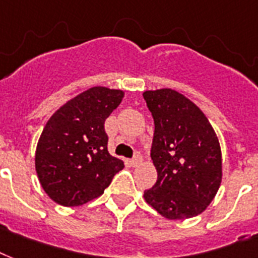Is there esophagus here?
I'll list each match as a JSON object with an SVG mask.
<instances>
[{
	"instance_id": "34e87169",
	"label": "esophagus",
	"mask_w": 258,
	"mask_h": 258,
	"mask_svg": "<svg viewBox=\"0 0 258 258\" xmlns=\"http://www.w3.org/2000/svg\"><path fill=\"white\" fill-rule=\"evenodd\" d=\"M141 161H143V157H141V155H136V156L131 160V164L133 165V167H137V165L141 164Z\"/></svg>"
}]
</instances>
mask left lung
I'll list each match as a JSON object with an SVG mask.
<instances>
[{"label":"left lung","mask_w":258,"mask_h":258,"mask_svg":"<svg viewBox=\"0 0 258 258\" xmlns=\"http://www.w3.org/2000/svg\"><path fill=\"white\" fill-rule=\"evenodd\" d=\"M155 121L151 157L157 181L144 199L167 219H187L207 209L222 181L218 137L205 113L172 89L148 90Z\"/></svg>","instance_id":"left-lung-1"}]
</instances>
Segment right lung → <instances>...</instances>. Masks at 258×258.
I'll return each mask as SVG.
<instances>
[{
  "label": "right lung",
  "mask_w": 258,
  "mask_h": 258,
  "mask_svg": "<svg viewBox=\"0 0 258 258\" xmlns=\"http://www.w3.org/2000/svg\"><path fill=\"white\" fill-rule=\"evenodd\" d=\"M122 90L95 86L59 107L36 147L35 167L43 189L66 207L103 194L123 161L107 151L105 121L122 101Z\"/></svg>",
  "instance_id": "obj_1"
}]
</instances>
